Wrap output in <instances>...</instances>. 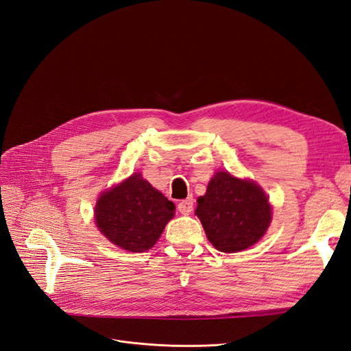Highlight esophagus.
<instances>
[{
	"mask_svg": "<svg viewBox=\"0 0 351 351\" xmlns=\"http://www.w3.org/2000/svg\"><path fill=\"white\" fill-rule=\"evenodd\" d=\"M192 208H194V199H192V198L182 199L178 204V211L180 214H189L192 211Z\"/></svg>",
	"mask_w": 351,
	"mask_h": 351,
	"instance_id": "esophagus-1",
	"label": "esophagus"
}]
</instances>
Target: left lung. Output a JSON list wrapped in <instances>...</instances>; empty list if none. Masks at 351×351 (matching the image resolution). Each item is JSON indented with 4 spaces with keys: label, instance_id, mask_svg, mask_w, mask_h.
Listing matches in <instances>:
<instances>
[{
    "label": "left lung",
    "instance_id": "1",
    "mask_svg": "<svg viewBox=\"0 0 351 351\" xmlns=\"http://www.w3.org/2000/svg\"><path fill=\"white\" fill-rule=\"evenodd\" d=\"M195 214L208 241L220 252L233 254L255 245L271 223V206L254 180L216 172L206 195L197 199Z\"/></svg>",
    "mask_w": 351,
    "mask_h": 351
}]
</instances>
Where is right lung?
<instances>
[{
  "label": "right lung",
  "mask_w": 351,
  "mask_h": 351,
  "mask_svg": "<svg viewBox=\"0 0 351 351\" xmlns=\"http://www.w3.org/2000/svg\"><path fill=\"white\" fill-rule=\"evenodd\" d=\"M173 216V202L138 172L101 192L95 207L100 233L128 252L149 251Z\"/></svg>",
  "instance_id": "obj_1"
}]
</instances>
